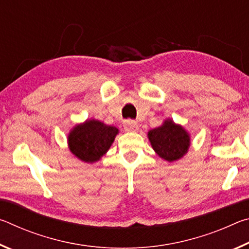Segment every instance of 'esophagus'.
I'll list each match as a JSON object with an SVG mask.
<instances>
[{
    "label": "esophagus",
    "mask_w": 249,
    "mask_h": 249,
    "mask_svg": "<svg viewBox=\"0 0 249 249\" xmlns=\"http://www.w3.org/2000/svg\"><path fill=\"white\" fill-rule=\"evenodd\" d=\"M138 123L137 122L135 121H125L124 122V129L126 130V132H136V130H138Z\"/></svg>",
    "instance_id": "34e87169"
}]
</instances>
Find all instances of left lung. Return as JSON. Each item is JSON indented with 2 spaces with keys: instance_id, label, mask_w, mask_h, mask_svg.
Masks as SVG:
<instances>
[{
  "instance_id": "left-lung-1",
  "label": "left lung",
  "mask_w": 249,
  "mask_h": 249,
  "mask_svg": "<svg viewBox=\"0 0 249 249\" xmlns=\"http://www.w3.org/2000/svg\"><path fill=\"white\" fill-rule=\"evenodd\" d=\"M148 140L156 154L169 162L182 158L190 147V135L171 120H166L161 126L150 129Z\"/></svg>"
}]
</instances>
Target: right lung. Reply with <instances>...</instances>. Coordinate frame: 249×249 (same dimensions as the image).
<instances>
[{
	"label": "right lung",
	"instance_id": "right-lung-1",
	"mask_svg": "<svg viewBox=\"0 0 249 249\" xmlns=\"http://www.w3.org/2000/svg\"><path fill=\"white\" fill-rule=\"evenodd\" d=\"M119 134L115 126L96 120L75 125L68 135L69 149L84 162H95L107 154Z\"/></svg>",
	"mask_w": 249,
	"mask_h": 249
}]
</instances>
